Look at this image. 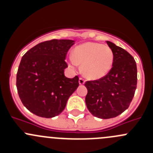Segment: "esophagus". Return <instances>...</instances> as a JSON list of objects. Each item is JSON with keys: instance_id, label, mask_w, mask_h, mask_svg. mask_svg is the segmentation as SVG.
<instances>
[{"instance_id": "34e87169", "label": "esophagus", "mask_w": 153, "mask_h": 153, "mask_svg": "<svg viewBox=\"0 0 153 153\" xmlns=\"http://www.w3.org/2000/svg\"><path fill=\"white\" fill-rule=\"evenodd\" d=\"M84 83H85V80H84V78H79V84H80V85H83V84H84Z\"/></svg>"}]
</instances>
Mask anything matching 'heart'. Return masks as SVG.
Returning a JSON list of instances; mask_svg holds the SVG:
<instances>
[{"label": "heart", "instance_id": "1", "mask_svg": "<svg viewBox=\"0 0 153 153\" xmlns=\"http://www.w3.org/2000/svg\"><path fill=\"white\" fill-rule=\"evenodd\" d=\"M114 54L108 46L93 42H87L77 46L73 50V56L69 58L71 67L81 64V72L86 78L97 80L107 75L112 69Z\"/></svg>", "mask_w": 153, "mask_h": 153}]
</instances>
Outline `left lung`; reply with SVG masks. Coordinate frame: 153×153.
<instances>
[{
	"label": "left lung",
	"instance_id": "obj_1",
	"mask_svg": "<svg viewBox=\"0 0 153 153\" xmlns=\"http://www.w3.org/2000/svg\"><path fill=\"white\" fill-rule=\"evenodd\" d=\"M114 54L112 69L107 75L85 83L87 109L102 119L115 118L130 104L137 85V66L133 57L121 47L106 41Z\"/></svg>",
	"mask_w": 153,
	"mask_h": 153
}]
</instances>
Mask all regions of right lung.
Segmentation results:
<instances>
[{"instance_id":"1","label":"right lung","mask_w":153,"mask_h":153,"mask_svg":"<svg viewBox=\"0 0 153 153\" xmlns=\"http://www.w3.org/2000/svg\"><path fill=\"white\" fill-rule=\"evenodd\" d=\"M74 44L65 39L44 41L21 58L16 77L18 93L24 106L35 115L49 118L61 114L79 86L78 75H64L66 55Z\"/></svg>"}]
</instances>
